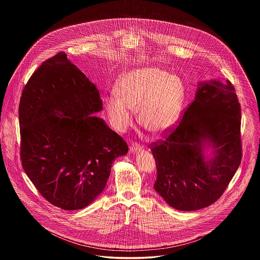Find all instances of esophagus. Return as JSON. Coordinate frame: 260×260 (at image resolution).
<instances>
[{"label":"esophagus","mask_w":260,"mask_h":260,"mask_svg":"<svg viewBox=\"0 0 260 260\" xmlns=\"http://www.w3.org/2000/svg\"><path fill=\"white\" fill-rule=\"evenodd\" d=\"M141 146L138 144V143H133L132 145H131V147H129V150L132 151V152H137V151H140L141 150Z\"/></svg>","instance_id":"obj_1"}]
</instances>
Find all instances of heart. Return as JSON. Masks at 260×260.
Wrapping results in <instances>:
<instances>
[{
  "instance_id": "b5f03b06",
  "label": "heart",
  "mask_w": 260,
  "mask_h": 260,
  "mask_svg": "<svg viewBox=\"0 0 260 260\" xmlns=\"http://www.w3.org/2000/svg\"><path fill=\"white\" fill-rule=\"evenodd\" d=\"M185 96L181 80L160 68L136 69L121 78L116 95L104 98V105L113 126L124 132L138 122L153 135H162L173 127L182 109Z\"/></svg>"
}]
</instances>
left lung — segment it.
<instances>
[{
    "instance_id": "obj_1",
    "label": "left lung",
    "mask_w": 260,
    "mask_h": 260,
    "mask_svg": "<svg viewBox=\"0 0 260 260\" xmlns=\"http://www.w3.org/2000/svg\"><path fill=\"white\" fill-rule=\"evenodd\" d=\"M241 106L233 84L203 83L179 124L150 144L156 161L154 188L173 209L192 211L222 196L242 160ZM215 158L206 161L202 144Z\"/></svg>"
}]
</instances>
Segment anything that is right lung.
<instances>
[{"mask_svg":"<svg viewBox=\"0 0 260 260\" xmlns=\"http://www.w3.org/2000/svg\"><path fill=\"white\" fill-rule=\"evenodd\" d=\"M100 110L99 89L62 51L22 90L21 164L39 193L62 210L88 206L104 190L114 160L127 153L124 139L91 116Z\"/></svg>","mask_w":260,"mask_h":260,"instance_id":"obj_1","label":"right lung"}]
</instances>
